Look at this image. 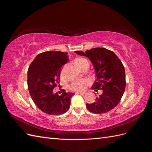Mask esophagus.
<instances>
[{"label": "esophagus", "mask_w": 152, "mask_h": 152, "mask_svg": "<svg viewBox=\"0 0 152 152\" xmlns=\"http://www.w3.org/2000/svg\"><path fill=\"white\" fill-rule=\"evenodd\" d=\"M75 94H84L85 93H84V92H76Z\"/></svg>", "instance_id": "obj_1"}]
</instances>
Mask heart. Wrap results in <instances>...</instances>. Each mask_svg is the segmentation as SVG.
<instances>
[{
  "instance_id": "obj_1",
  "label": "heart",
  "mask_w": 152,
  "mask_h": 152,
  "mask_svg": "<svg viewBox=\"0 0 152 152\" xmlns=\"http://www.w3.org/2000/svg\"><path fill=\"white\" fill-rule=\"evenodd\" d=\"M87 59L85 58H77L75 60V65L78 68H80V66L83 65V63ZM91 83V80L89 79H79L72 83L70 87L73 91H84L86 88V87L89 85Z\"/></svg>"
}]
</instances>
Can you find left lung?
<instances>
[{
    "instance_id": "left-lung-1",
    "label": "left lung",
    "mask_w": 152,
    "mask_h": 152,
    "mask_svg": "<svg viewBox=\"0 0 152 152\" xmlns=\"http://www.w3.org/2000/svg\"><path fill=\"white\" fill-rule=\"evenodd\" d=\"M75 53L88 58L93 63L96 80L91 88L102 89L103 93L96 102L86 104L87 110L93 113H104L113 109L120 102L126 88L125 70L121 61L112 50L103 48Z\"/></svg>"
}]
</instances>
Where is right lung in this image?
I'll list each match as a JSON object with an SVG mask.
<instances>
[{
	"mask_svg": "<svg viewBox=\"0 0 152 152\" xmlns=\"http://www.w3.org/2000/svg\"><path fill=\"white\" fill-rule=\"evenodd\" d=\"M67 54L56 50L40 53L28 68V89L31 99L41 111L49 115L67 112L75 94L65 90L61 95L53 91L59 84L61 67L68 61Z\"/></svg>",
	"mask_w": 152,
	"mask_h": 152,
	"instance_id": "add662e5",
	"label": "right lung"
}]
</instances>
